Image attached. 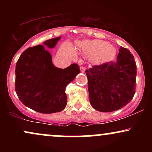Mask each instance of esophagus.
Wrapping results in <instances>:
<instances>
[{
  "instance_id": "1",
  "label": "esophagus",
  "mask_w": 152,
  "mask_h": 152,
  "mask_svg": "<svg viewBox=\"0 0 152 152\" xmlns=\"http://www.w3.org/2000/svg\"><path fill=\"white\" fill-rule=\"evenodd\" d=\"M85 70H86V68H85L84 66H81V67H80V71H81V73H84Z\"/></svg>"
}]
</instances>
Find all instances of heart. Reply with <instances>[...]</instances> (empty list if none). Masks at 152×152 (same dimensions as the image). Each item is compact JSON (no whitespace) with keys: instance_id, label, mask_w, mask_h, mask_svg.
Returning <instances> with one entry per match:
<instances>
[{"instance_id":"obj_1","label":"heart","mask_w":152,"mask_h":152,"mask_svg":"<svg viewBox=\"0 0 152 152\" xmlns=\"http://www.w3.org/2000/svg\"><path fill=\"white\" fill-rule=\"evenodd\" d=\"M76 49L96 62L104 61L113 58L116 54V48L107 41L103 40H86L81 41L76 46ZM61 52L66 56H76L74 50L69 45L63 47Z\"/></svg>"}]
</instances>
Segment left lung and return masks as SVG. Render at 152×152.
Instances as JSON below:
<instances>
[{"label":"left lung","mask_w":152,"mask_h":152,"mask_svg":"<svg viewBox=\"0 0 152 152\" xmlns=\"http://www.w3.org/2000/svg\"><path fill=\"white\" fill-rule=\"evenodd\" d=\"M90 104L101 112L121 109L133 99L137 65L129 50L120 47L114 62L94 66L86 70Z\"/></svg>","instance_id":"1"}]
</instances>
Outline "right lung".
Listing matches in <instances>:
<instances>
[{
    "label": "right lung",
    "instance_id": "right-lung-1",
    "mask_svg": "<svg viewBox=\"0 0 152 152\" xmlns=\"http://www.w3.org/2000/svg\"><path fill=\"white\" fill-rule=\"evenodd\" d=\"M61 36L30 47L23 52L15 66V92L27 107L42 114L61 111L67 104L66 88L79 74V66L56 67L45 47L53 48Z\"/></svg>",
    "mask_w": 152,
    "mask_h": 152
}]
</instances>
